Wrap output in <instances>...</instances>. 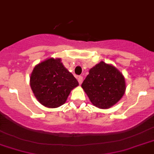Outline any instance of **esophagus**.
<instances>
[{
	"label": "esophagus",
	"mask_w": 154,
	"mask_h": 154,
	"mask_svg": "<svg viewBox=\"0 0 154 154\" xmlns=\"http://www.w3.org/2000/svg\"><path fill=\"white\" fill-rule=\"evenodd\" d=\"M77 81H78L80 85H81V83L83 82V77L82 76H79V77H77Z\"/></svg>",
	"instance_id": "34e87169"
}]
</instances>
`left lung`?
<instances>
[{
	"mask_svg": "<svg viewBox=\"0 0 154 154\" xmlns=\"http://www.w3.org/2000/svg\"><path fill=\"white\" fill-rule=\"evenodd\" d=\"M90 101L99 108H109L122 97L125 79L114 66L100 62L89 70L81 85Z\"/></svg>",
	"mask_w": 154,
	"mask_h": 154,
	"instance_id": "8db88e82",
	"label": "left lung"
}]
</instances>
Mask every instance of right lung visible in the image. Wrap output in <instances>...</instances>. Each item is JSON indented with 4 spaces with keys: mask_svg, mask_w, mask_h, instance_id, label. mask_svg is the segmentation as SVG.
Instances as JSON below:
<instances>
[{
    "mask_svg": "<svg viewBox=\"0 0 154 154\" xmlns=\"http://www.w3.org/2000/svg\"><path fill=\"white\" fill-rule=\"evenodd\" d=\"M30 85L37 100L45 107L53 108L66 102L78 81L65 68L60 58H50L34 68Z\"/></svg>",
    "mask_w": 154,
    "mask_h": 154,
    "instance_id": "add662e5",
    "label": "right lung"
}]
</instances>
